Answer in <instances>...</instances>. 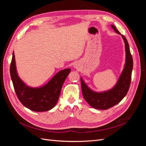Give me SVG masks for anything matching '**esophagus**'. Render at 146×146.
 <instances>
[{"label": "esophagus", "instance_id": "1", "mask_svg": "<svg viewBox=\"0 0 146 146\" xmlns=\"http://www.w3.org/2000/svg\"><path fill=\"white\" fill-rule=\"evenodd\" d=\"M74 68L78 69H79V67H80V64H79L78 63H76L74 64Z\"/></svg>", "mask_w": 146, "mask_h": 146}]
</instances>
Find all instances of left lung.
<instances>
[{
	"label": "left lung",
	"mask_w": 146,
	"mask_h": 146,
	"mask_svg": "<svg viewBox=\"0 0 146 146\" xmlns=\"http://www.w3.org/2000/svg\"><path fill=\"white\" fill-rule=\"evenodd\" d=\"M111 26L114 32L121 35L125 43V63L116 84L111 90L103 92H96L88 86L82 77L80 78L82 91L84 99L91 107L99 110H107L111 108L123 99L129 90L133 69V58L127 39L120 33L115 26L113 25Z\"/></svg>",
	"instance_id": "8db88e82"
}]
</instances>
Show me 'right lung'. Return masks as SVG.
Here are the masks:
<instances>
[{"mask_svg":"<svg viewBox=\"0 0 146 146\" xmlns=\"http://www.w3.org/2000/svg\"><path fill=\"white\" fill-rule=\"evenodd\" d=\"M70 70V68L60 70L42 86L30 87L18 76L15 54L13 52L10 76L16 94L22 104L33 111H47L55 107L58 100L61 88Z\"/></svg>","mask_w":146,"mask_h":146,"instance_id":"add662e5","label":"right lung"}]
</instances>
